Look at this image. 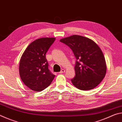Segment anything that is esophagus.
<instances>
[{
	"instance_id": "esophagus-1",
	"label": "esophagus",
	"mask_w": 122,
	"mask_h": 122,
	"mask_svg": "<svg viewBox=\"0 0 122 122\" xmlns=\"http://www.w3.org/2000/svg\"><path fill=\"white\" fill-rule=\"evenodd\" d=\"M65 69H62L61 70V71H60V74H62V73H65Z\"/></svg>"
}]
</instances>
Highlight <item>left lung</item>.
I'll return each instance as SVG.
<instances>
[{
    "instance_id": "8db88e82",
    "label": "left lung",
    "mask_w": 122,
    "mask_h": 122,
    "mask_svg": "<svg viewBox=\"0 0 122 122\" xmlns=\"http://www.w3.org/2000/svg\"><path fill=\"white\" fill-rule=\"evenodd\" d=\"M70 47L76 59L73 85L81 90H90L100 84L106 74L105 58L100 47L94 41L74 35L60 40Z\"/></svg>"
}]
</instances>
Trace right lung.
I'll list each match as a JSON object with an SVG mask.
<instances>
[{"label": "right lung", "instance_id": "1", "mask_svg": "<svg viewBox=\"0 0 122 122\" xmlns=\"http://www.w3.org/2000/svg\"><path fill=\"white\" fill-rule=\"evenodd\" d=\"M54 38L36 39L29 45L22 55L19 74L25 85L35 92H41L50 85L55 75L48 69L46 54Z\"/></svg>", "mask_w": 122, "mask_h": 122}]
</instances>
